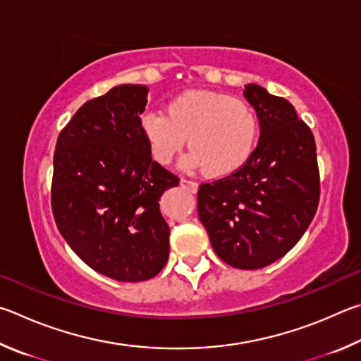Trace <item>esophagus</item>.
Segmentation results:
<instances>
[{"mask_svg":"<svg viewBox=\"0 0 361 361\" xmlns=\"http://www.w3.org/2000/svg\"><path fill=\"white\" fill-rule=\"evenodd\" d=\"M180 185L184 187L185 190L190 192V193H197V190H198V184H197V182L188 180V179H180Z\"/></svg>","mask_w":361,"mask_h":361,"instance_id":"1","label":"esophagus"}]
</instances>
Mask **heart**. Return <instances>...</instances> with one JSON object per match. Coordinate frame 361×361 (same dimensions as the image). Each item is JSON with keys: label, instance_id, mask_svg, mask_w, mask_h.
<instances>
[{"label": "heart", "instance_id": "obj_1", "mask_svg": "<svg viewBox=\"0 0 361 361\" xmlns=\"http://www.w3.org/2000/svg\"><path fill=\"white\" fill-rule=\"evenodd\" d=\"M141 133L150 157L166 166L185 144V164L207 177L230 176L254 154L260 120L254 106L241 98L209 90H187L171 98L164 114L141 118Z\"/></svg>", "mask_w": 361, "mask_h": 361}]
</instances>
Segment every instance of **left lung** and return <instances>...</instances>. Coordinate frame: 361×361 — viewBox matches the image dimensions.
Returning <instances> with one entry per match:
<instances>
[{
	"label": "left lung",
	"mask_w": 361,
	"mask_h": 361,
	"mask_svg": "<svg viewBox=\"0 0 361 361\" xmlns=\"http://www.w3.org/2000/svg\"><path fill=\"white\" fill-rule=\"evenodd\" d=\"M244 97L260 120V139L241 169L201 184L198 216L212 249L233 268L260 269L305 235L320 198L317 149L286 98L247 84Z\"/></svg>",
	"instance_id": "8db88e82"
}]
</instances>
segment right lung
<instances>
[{
  "mask_svg": "<svg viewBox=\"0 0 361 361\" xmlns=\"http://www.w3.org/2000/svg\"><path fill=\"white\" fill-rule=\"evenodd\" d=\"M147 92L123 84L87 101L54 154L56 228L82 262L120 282L152 279L169 254L158 201L179 177L152 160L142 137Z\"/></svg>",
  "mask_w": 361,
  "mask_h": 361,
  "instance_id": "1",
  "label": "right lung"
}]
</instances>
